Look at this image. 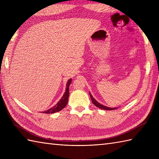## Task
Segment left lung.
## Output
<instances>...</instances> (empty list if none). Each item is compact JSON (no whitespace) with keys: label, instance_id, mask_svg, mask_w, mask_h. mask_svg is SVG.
Returning a JSON list of instances; mask_svg holds the SVG:
<instances>
[{"label":"left lung","instance_id":"1","mask_svg":"<svg viewBox=\"0 0 159 159\" xmlns=\"http://www.w3.org/2000/svg\"><path fill=\"white\" fill-rule=\"evenodd\" d=\"M89 95H90L91 99H92V101L93 104L96 107H97L98 108H99V109H104V110H108V111H109V110H115V109H117V107L111 108V107H108L104 106V105H103V104L99 103L97 100H96V99H94L93 97L92 96V94H91L90 92H89Z\"/></svg>","mask_w":159,"mask_h":159}]
</instances>
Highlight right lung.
Returning <instances> with one entry per match:
<instances>
[{"mask_svg":"<svg viewBox=\"0 0 159 159\" xmlns=\"http://www.w3.org/2000/svg\"><path fill=\"white\" fill-rule=\"evenodd\" d=\"M71 82H72V79H70L66 83V92L64 93L63 96H62L61 98L59 100V101L57 102L55 106L53 107H51L50 109H48L47 111H42L43 113H54L56 112H58V111H60L61 110H62L64 107H65L67 102H68V97H69V87L70 85L71 84Z\"/></svg>","mask_w":159,"mask_h":159,"instance_id":"right-lung-1","label":"right lung"}]
</instances>
